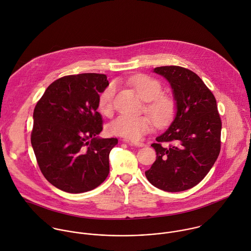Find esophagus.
Returning a JSON list of instances; mask_svg holds the SVG:
<instances>
[{"label": "esophagus", "instance_id": "34e87169", "mask_svg": "<svg viewBox=\"0 0 251 251\" xmlns=\"http://www.w3.org/2000/svg\"><path fill=\"white\" fill-rule=\"evenodd\" d=\"M125 142H127L129 145H131V146H134V147H137V148H143V147H145V144L144 143H141V142H135V141H125Z\"/></svg>", "mask_w": 251, "mask_h": 251}]
</instances>
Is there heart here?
Listing matches in <instances>:
<instances>
[{"label":"heart","mask_w":251,"mask_h":251,"mask_svg":"<svg viewBox=\"0 0 251 251\" xmlns=\"http://www.w3.org/2000/svg\"><path fill=\"white\" fill-rule=\"evenodd\" d=\"M129 84L135 89L138 95L146 101L147 111L158 124L166 123L174 113V101L162 94L161 84L146 75H135L128 79ZM116 93L114 84L108 85L100 94L99 99V108L103 114H109L113 109V101ZM152 123L146 116L121 115L109 125V132L122 138L138 141L144 135L151 132Z\"/></svg>","instance_id":"1"}]
</instances>
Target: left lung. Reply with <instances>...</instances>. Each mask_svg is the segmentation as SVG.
I'll return each instance as SVG.
<instances>
[{
    "label": "left lung",
    "mask_w": 251,
    "mask_h": 251,
    "mask_svg": "<svg viewBox=\"0 0 251 251\" xmlns=\"http://www.w3.org/2000/svg\"><path fill=\"white\" fill-rule=\"evenodd\" d=\"M153 72L169 82L176 112L167 130L151 145L156 160L145 174L157 189L186 191L207 175L219 155L222 123L217 102L203 81L187 68L160 66Z\"/></svg>",
    "instance_id": "8db88e82"
}]
</instances>
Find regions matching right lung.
Instances as JSON below:
<instances>
[{
  "label": "right lung",
  "mask_w": 251,
  "mask_h": 251,
  "mask_svg": "<svg viewBox=\"0 0 251 251\" xmlns=\"http://www.w3.org/2000/svg\"><path fill=\"white\" fill-rule=\"evenodd\" d=\"M104 74L68 75L52 82L33 112L31 145L44 177L55 188L80 194L99 187L109 173L115 138L101 139L100 94Z\"/></svg>",
  "instance_id": "1"
}]
</instances>
